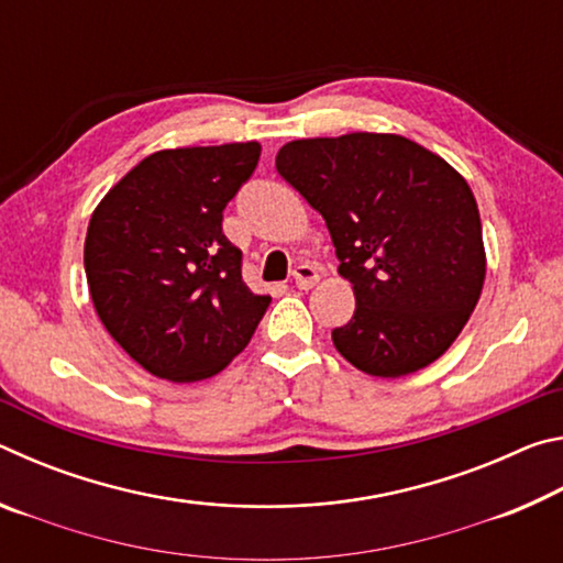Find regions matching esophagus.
Instances as JSON below:
<instances>
[{
  "instance_id": "1",
  "label": "esophagus",
  "mask_w": 563,
  "mask_h": 563,
  "mask_svg": "<svg viewBox=\"0 0 563 563\" xmlns=\"http://www.w3.org/2000/svg\"><path fill=\"white\" fill-rule=\"evenodd\" d=\"M292 280H295V288H298V290H310L312 285L320 280V275H318L316 268H312V265L302 263V265H298V268H295Z\"/></svg>"
}]
</instances>
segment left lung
I'll list each match as a JSON object with an SVG mask.
<instances>
[{
  "label": "left lung",
  "instance_id": "1",
  "mask_svg": "<svg viewBox=\"0 0 563 563\" xmlns=\"http://www.w3.org/2000/svg\"><path fill=\"white\" fill-rule=\"evenodd\" d=\"M275 168L335 245L355 316L332 330L350 365L402 377L442 357L487 275L479 208L460 170L397 133L285 144Z\"/></svg>",
  "mask_w": 563,
  "mask_h": 563
}]
</instances>
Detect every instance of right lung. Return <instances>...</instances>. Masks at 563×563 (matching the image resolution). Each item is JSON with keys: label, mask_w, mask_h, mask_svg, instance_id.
Returning a JSON list of instances; mask_svg holds the SVG:
<instances>
[{"label": "right lung", "mask_w": 563, "mask_h": 563, "mask_svg": "<svg viewBox=\"0 0 563 563\" xmlns=\"http://www.w3.org/2000/svg\"><path fill=\"white\" fill-rule=\"evenodd\" d=\"M261 144L166 148L133 166L93 208L84 268L109 335L170 383L213 377L251 342L271 305L243 283L223 208L258 166Z\"/></svg>", "instance_id": "add662e5"}]
</instances>
